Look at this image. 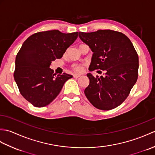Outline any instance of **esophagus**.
<instances>
[{
	"label": "esophagus",
	"instance_id": "esophagus-1",
	"mask_svg": "<svg viewBox=\"0 0 155 155\" xmlns=\"http://www.w3.org/2000/svg\"><path fill=\"white\" fill-rule=\"evenodd\" d=\"M73 77H74V78H79V77H81V74H73Z\"/></svg>",
	"mask_w": 155,
	"mask_h": 155
}]
</instances>
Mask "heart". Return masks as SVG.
Returning <instances> with one entry per match:
<instances>
[{"label":"heart","instance_id":"heart-1","mask_svg":"<svg viewBox=\"0 0 155 155\" xmlns=\"http://www.w3.org/2000/svg\"><path fill=\"white\" fill-rule=\"evenodd\" d=\"M72 69L74 72H79L82 71V66L78 64H73L72 65Z\"/></svg>","mask_w":155,"mask_h":155}]
</instances>
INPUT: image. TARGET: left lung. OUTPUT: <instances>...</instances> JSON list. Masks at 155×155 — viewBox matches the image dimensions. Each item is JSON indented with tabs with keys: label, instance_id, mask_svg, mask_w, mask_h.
I'll use <instances>...</instances> for the list:
<instances>
[{
	"label": "left lung",
	"instance_id": "obj_1",
	"mask_svg": "<svg viewBox=\"0 0 155 155\" xmlns=\"http://www.w3.org/2000/svg\"><path fill=\"white\" fill-rule=\"evenodd\" d=\"M79 37L93 52L89 71L106 72L100 78L87 74L90 83L84 94L98 109H113L126 100L137 81V52L130 39L118 31L79 32Z\"/></svg>",
	"mask_w": 155,
	"mask_h": 155
}]
</instances>
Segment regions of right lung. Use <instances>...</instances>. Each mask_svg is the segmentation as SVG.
<instances>
[{
	"mask_svg": "<svg viewBox=\"0 0 155 155\" xmlns=\"http://www.w3.org/2000/svg\"><path fill=\"white\" fill-rule=\"evenodd\" d=\"M78 37V32L58 30L38 32L30 36L16 54L14 78L20 93L36 107H43L57 97L72 75L54 73L51 62L62 55Z\"/></svg>",
	"mask_w": 155,
	"mask_h": 155,
	"instance_id": "1",
	"label": "right lung"
}]
</instances>
